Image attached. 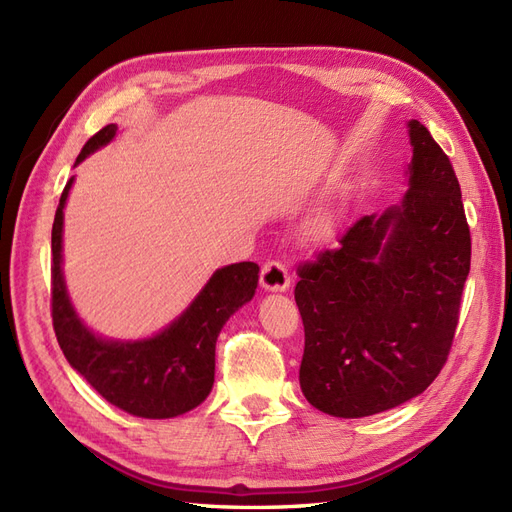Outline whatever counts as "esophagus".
<instances>
[{"instance_id":"obj_1","label":"esophagus","mask_w":512,"mask_h":512,"mask_svg":"<svg viewBox=\"0 0 512 512\" xmlns=\"http://www.w3.org/2000/svg\"><path fill=\"white\" fill-rule=\"evenodd\" d=\"M260 286L271 292H282L290 286V273L280 260H269L260 269Z\"/></svg>"}]
</instances>
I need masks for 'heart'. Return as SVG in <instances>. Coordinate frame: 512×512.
<instances>
[{
	"label": "heart",
	"mask_w": 512,
	"mask_h": 512,
	"mask_svg": "<svg viewBox=\"0 0 512 512\" xmlns=\"http://www.w3.org/2000/svg\"><path fill=\"white\" fill-rule=\"evenodd\" d=\"M333 230H335V218L329 211H320V213L312 215V218H309L305 224V235L314 241L329 239L333 235Z\"/></svg>",
	"instance_id": "obj_1"
}]
</instances>
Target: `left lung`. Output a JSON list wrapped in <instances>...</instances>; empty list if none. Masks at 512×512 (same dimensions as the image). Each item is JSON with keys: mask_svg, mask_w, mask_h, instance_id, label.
I'll list each match as a JSON object with an SVG mask.
<instances>
[{"mask_svg": "<svg viewBox=\"0 0 512 512\" xmlns=\"http://www.w3.org/2000/svg\"><path fill=\"white\" fill-rule=\"evenodd\" d=\"M401 205L356 220L333 250L299 265L301 391L339 418L391 410L444 367L470 273V226L451 160L412 119Z\"/></svg>", "mask_w": 512, "mask_h": 512, "instance_id": "obj_1", "label": "left lung"}]
</instances>
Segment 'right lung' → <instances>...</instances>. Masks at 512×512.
Here are the masks:
<instances>
[{
    "label": "right lung",
    "instance_id": "obj_1",
    "mask_svg": "<svg viewBox=\"0 0 512 512\" xmlns=\"http://www.w3.org/2000/svg\"><path fill=\"white\" fill-rule=\"evenodd\" d=\"M115 123L96 132L76 158L111 143ZM74 177L61 192L51 237V316L59 348L94 389L123 412L143 418L179 416L203 404L215 376V342L226 320L252 301L258 286L256 262H237L213 273L192 305L156 337L141 342H108L76 316L61 273L64 207Z\"/></svg>",
    "mask_w": 512,
    "mask_h": 512
}]
</instances>
